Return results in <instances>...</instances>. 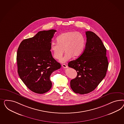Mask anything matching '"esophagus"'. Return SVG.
<instances>
[{
    "mask_svg": "<svg viewBox=\"0 0 124 124\" xmlns=\"http://www.w3.org/2000/svg\"><path fill=\"white\" fill-rule=\"evenodd\" d=\"M62 67L64 68H68L67 65L66 64H63L62 65Z\"/></svg>",
    "mask_w": 124,
    "mask_h": 124,
    "instance_id": "34e87169",
    "label": "esophagus"
}]
</instances>
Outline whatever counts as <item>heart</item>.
I'll use <instances>...</instances> for the list:
<instances>
[{"label": "heart", "mask_w": 124, "mask_h": 124, "mask_svg": "<svg viewBox=\"0 0 124 124\" xmlns=\"http://www.w3.org/2000/svg\"><path fill=\"white\" fill-rule=\"evenodd\" d=\"M57 43H53L50 50L54 58L60 60L64 53L60 62L64 63L73 57L78 58L81 55L85 45V39L81 33L77 31H67L60 34L57 38Z\"/></svg>", "instance_id": "obj_1"}]
</instances>
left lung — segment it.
I'll list each match as a JSON object with an SVG mask.
<instances>
[{
	"label": "left lung",
	"instance_id": "obj_1",
	"mask_svg": "<svg viewBox=\"0 0 124 124\" xmlns=\"http://www.w3.org/2000/svg\"><path fill=\"white\" fill-rule=\"evenodd\" d=\"M86 43L81 56L68 63L77 72L70 81V87L75 93L88 94L97 87L106 75L108 67L106 49L101 39L91 31H86Z\"/></svg>",
	"mask_w": 124,
	"mask_h": 124
}]
</instances>
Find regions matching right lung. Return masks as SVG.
<instances>
[{"label":"right lung","mask_w":124,"mask_h":124,"mask_svg":"<svg viewBox=\"0 0 124 124\" xmlns=\"http://www.w3.org/2000/svg\"><path fill=\"white\" fill-rule=\"evenodd\" d=\"M55 32L54 30L39 31L33 37L23 40L17 50L19 76L30 90L37 94H44L51 89L50 76L61 67L50 51Z\"/></svg>","instance_id":"right-lung-1"}]
</instances>
